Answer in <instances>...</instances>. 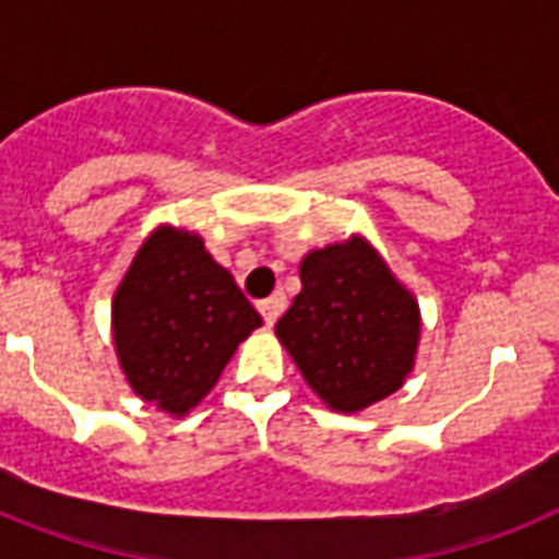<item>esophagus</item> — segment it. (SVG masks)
<instances>
[{"mask_svg":"<svg viewBox=\"0 0 559 559\" xmlns=\"http://www.w3.org/2000/svg\"><path fill=\"white\" fill-rule=\"evenodd\" d=\"M284 307H287V298L281 296V293H275V296H270V298H263V301H258V310H261V316H263V322L270 324H275L278 322V316L284 313Z\"/></svg>","mask_w":559,"mask_h":559,"instance_id":"esophagus-1","label":"esophagus"}]
</instances>
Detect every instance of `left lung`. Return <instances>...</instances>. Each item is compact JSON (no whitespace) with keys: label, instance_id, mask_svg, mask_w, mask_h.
<instances>
[{"label":"left lung","instance_id":"1","mask_svg":"<svg viewBox=\"0 0 559 559\" xmlns=\"http://www.w3.org/2000/svg\"><path fill=\"white\" fill-rule=\"evenodd\" d=\"M275 333L328 406L359 412L403 385L420 316L380 254L354 237L301 261V293Z\"/></svg>","mask_w":559,"mask_h":559}]
</instances>
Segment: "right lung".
Segmentation results:
<instances>
[{
    "instance_id": "add662e5",
    "label": "right lung",
    "mask_w": 559,
    "mask_h": 559,
    "mask_svg": "<svg viewBox=\"0 0 559 559\" xmlns=\"http://www.w3.org/2000/svg\"><path fill=\"white\" fill-rule=\"evenodd\" d=\"M261 328L235 278L197 235L156 228L112 298V336L133 391L186 415L223 373L240 342Z\"/></svg>"
}]
</instances>
